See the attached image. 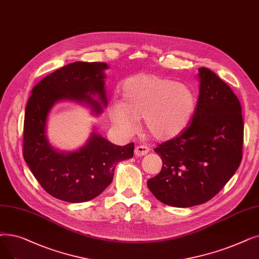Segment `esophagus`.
<instances>
[{
  "mask_svg": "<svg viewBox=\"0 0 259 259\" xmlns=\"http://www.w3.org/2000/svg\"><path fill=\"white\" fill-rule=\"evenodd\" d=\"M149 152V148L145 145H140L138 147H136V150H134V153H136L137 156H143L145 154H147Z\"/></svg>",
  "mask_w": 259,
  "mask_h": 259,
  "instance_id": "34e87169",
  "label": "esophagus"
}]
</instances>
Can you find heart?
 <instances>
[{"label": "heart", "mask_w": 259, "mask_h": 259, "mask_svg": "<svg viewBox=\"0 0 259 259\" xmlns=\"http://www.w3.org/2000/svg\"><path fill=\"white\" fill-rule=\"evenodd\" d=\"M122 102L112 100L109 116L126 136L139 127V118L157 140H169L183 132L197 109L194 90L184 83L153 74L134 75L121 84Z\"/></svg>", "instance_id": "1"}]
</instances>
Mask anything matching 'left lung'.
<instances>
[{"instance_id": "obj_1", "label": "left lung", "mask_w": 259, "mask_h": 259, "mask_svg": "<svg viewBox=\"0 0 259 259\" xmlns=\"http://www.w3.org/2000/svg\"><path fill=\"white\" fill-rule=\"evenodd\" d=\"M200 94L190 125L156 146L161 172L147 181L164 204L190 207L215 197L242 160L243 119L238 97L206 67L199 69Z\"/></svg>"}]
</instances>
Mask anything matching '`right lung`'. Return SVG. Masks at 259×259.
I'll return each instance as SVG.
<instances>
[{"mask_svg": "<svg viewBox=\"0 0 259 259\" xmlns=\"http://www.w3.org/2000/svg\"><path fill=\"white\" fill-rule=\"evenodd\" d=\"M104 62H74L44 77L28 99L23 130V156L32 175L48 194L79 203L102 194L113 180L118 162L131 159L134 143L117 146L93 133L81 149L72 153L55 151L46 137L47 117L60 99L87 102L94 112L103 108L89 94H98L106 105Z\"/></svg>", "mask_w": 259, "mask_h": 259, "instance_id": "1", "label": "right lung"}]
</instances>
